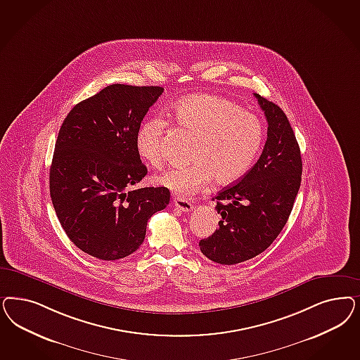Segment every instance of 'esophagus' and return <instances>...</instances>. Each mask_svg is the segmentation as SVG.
I'll use <instances>...</instances> for the list:
<instances>
[{
  "instance_id": "obj_1",
  "label": "esophagus",
  "mask_w": 360,
  "mask_h": 360,
  "mask_svg": "<svg viewBox=\"0 0 360 360\" xmlns=\"http://www.w3.org/2000/svg\"><path fill=\"white\" fill-rule=\"evenodd\" d=\"M174 209H177V210H180V212H183V213H186V212H191L192 209H193V205L188 201V200H184V198H174Z\"/></svg>"
}]
</instances>
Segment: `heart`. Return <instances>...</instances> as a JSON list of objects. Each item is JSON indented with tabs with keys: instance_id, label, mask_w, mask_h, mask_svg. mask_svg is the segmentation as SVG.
<instances>
[{
	"instance_id": "obj_1",
	"label": "heart",
	"mask_w": 360,
	"mask_h": 360,
	"mask_svg": "<svg viewBox=\"0 0 360 360\" xmlns=\"http://www.w3.org/2000/svg\"><path fill=\"white\" fill-rule=\"evenodd\" d=\"M176 124L195 136L189 160L192 164L164 171L156 181L179 198H188L212 179L226 186L241 179L264 141V126L252 112L232 101L216 95L198 94L174 105ZM167 122L155 116L144 120L136 131V151L152 167L164 160L162 141Z\"/></svg>"
}]
</instances>
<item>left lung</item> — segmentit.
<instances>
[{
	"label": "left lung",
	"mask_w": 360,
	"mask_h": 360,
	"mask_svg": "<svg viewBox=\"0 0 360 360\" xmlns=\"http://www.w3.org/2000/svg\"><path fill=\"white\" fill-rule=\"evenodd\" d=\"M267 120V139L252 169L216 196L219 229L200 241L201 253L221 265L266 250L286 225L302 180L301 150L288 116L255 94ZM213 198V200H214Z\"/></svg>",
	"instance_id": "1"
}]
</instances>
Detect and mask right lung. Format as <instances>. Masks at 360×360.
<instances>
[{"mask_svg":"<svg viewBox=\"0 0 360 360\" xmlns=\"http://www.w3.org/2000/svg\"><path fill=\"white\" fill-rule=\"evenodd\" d=\"M164 89L111 84L65 117L50 167V196L71 243L103 261L132 255L169 189H132L147 174L136 131Z\"/></svg>","mask_w":360,"mask_h":360,"instance_id":"1","label":"right lung"}]
</instances>
